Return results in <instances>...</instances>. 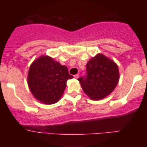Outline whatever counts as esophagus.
Returning a JSON list of instances; mask_svg holds the SVG:
<instances>
[{"instance_id":"34e87169","label":"esophagus","mask_w":147,"mask_h":147,"mask_svg":"<svg viewBox=\"0 0 147 147\" xmlns=\"http://www.w3.org/2000/svg\"><path fill=\"white\" fill-rule=\"evenodd\" d=\"M74 78L75 79H78V78H79V74H76V75H74Z\"/></svg>"}]
</instances>
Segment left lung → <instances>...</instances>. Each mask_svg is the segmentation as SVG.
<instances>
[{"mask_svg":"<svg viewBox=\"0 0 147 147\" xmlns=\"http://www.w3.org/2000/svg\"><path fill=\"white\" fill-rule=\"evenodd\" d=\"M86 66V78L78 79L84 93L92 100L102 99L109 96L119 81L117 64L104 54H97Z\"/></svg>","mask_w":147,"mask_h":147,"instance_id":"8db88e82","label":"left lung"}]
</instances>
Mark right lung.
<instances>
[{
	"mask_svg": "<svg viewBox=\"0 0 147 147\" xmlns=\"http://www.w3.org/2000/svg\"><path fill=\"white\" fill-rule=\"evenodd\" d=\"M74 76L67 67L47 55L34 60L28 73V85L33 96L40 103L55 104L61 98L66 83Z\"/></svg>",
	"mask_w": 147,
	"mask_h": 147,
	"instance_id": "right-lung-1",
	"label": "right lung"
}]
</instances>
